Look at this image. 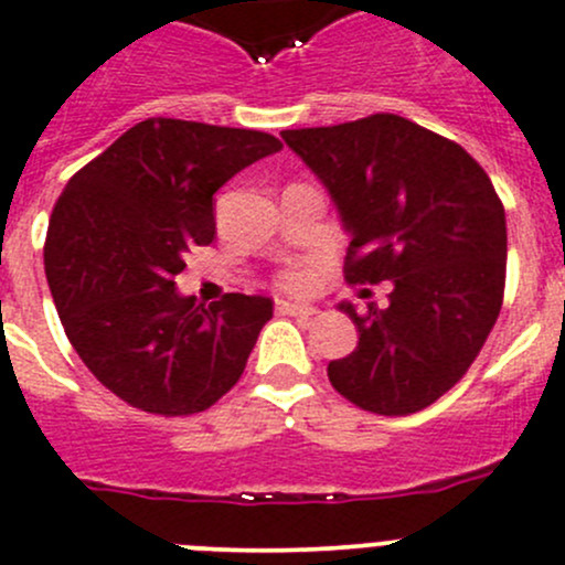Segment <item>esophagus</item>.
<instances>
[{"mask_svg":"<svg viewBox=\"0 0 565 565\" xmlns=\"http://www.w3.org/2000/svg\"><path fill=\"white\" fill-rule=\"evenodd\" d=\"M276 311L278 315H289V317H311L317 315L311 306H303V303H292V300H276Z\"/></svg>","mask_w":565,"mask_h":565,"instance_id":"esophagus-1","label":"esophagus"}]
</instances>
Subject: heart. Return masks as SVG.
I'll return each mask as SVG.
<instances>
[{
  "mask_svg": "<svg viewBox=\"0 0 565 565\" xmlns=\"http://www.w3.org/2000/svg\"><path fill=\"white\" fill-rule=\"evenodd\" d=\"M315 267L311 265H295L287 273H281V287L292 289V292H306V289L315 287Z\"/></svg>",
  "mask_w": 565,
  "mask_h": 565,
  "instance_id": "1",
  "label": "heart"
}]
</instances>
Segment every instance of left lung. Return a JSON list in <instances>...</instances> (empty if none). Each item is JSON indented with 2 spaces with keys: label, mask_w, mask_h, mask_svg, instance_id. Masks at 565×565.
Listing matches in <instances>:
<instances>
[{
  "label": "left lung",
  "mask_w": 565,
  "mask_h": 565,
  "mask_svg": "<svg viewBox=\"0 0 565 565\" xmlns=\"http://www.w3.org/2000/svg\"><path fill=\"white\" fill-rule=\"evenodd\" d=\"M350 234L344 278L392 281L386 309H339L359 328L328 381L359 408L405 416L450 392L489 339L505 292V210L458 143L377 113L281 131Z\"/></svg>",
  "instance_id": "left-lung-1"
}]
</instances>
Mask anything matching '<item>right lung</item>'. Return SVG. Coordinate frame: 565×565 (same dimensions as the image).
<instances>
[{
  "label": "right lung",
  "instance_id": "obj_1",
  "mask_svg": "<svg viewBox=\"0 0 565 565\" xmlns=\"http://www.w3.org/2000/svg\"><path fill=\"white\" fill-rule=\"evenodd\" d=\"M281 151L267 131L149 118L68 179L43 265L65 337L124 403L162 416L206 411L239 381L273 300L179 295L184 254L215 239L212 195Z\"/></svg>",
  "mask_w": 565,
  "mask_h": 565
}]
</instances>
